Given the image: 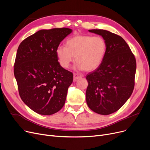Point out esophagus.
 Returning a JSON list of instances; mask_svg holds the SVG:
<instances>
[{
    "label": "esophagus",
    "mask_w": 150,
    "mask_h": 150,
    "mask_svg": "<svg viewBox=\"0 0 150 150\" xmlns=\"http://www.w3.org/2000/svg\"><path fill=\"white\" fill-rule=\"evenodd\" d=\"M82 75H80V74H74V81H76L78 79H80V78H82Z\"/></svg>",
    "instance_id": "1"
}]
</instances>
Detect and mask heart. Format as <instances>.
<instances>
[{"mask_svg": "<svg viewBox=\"0 0 150 150\" xmlns=\"http://www.w3.org/2000/svg\"><path fill=\"white\" fill-rule=\"evenodd\" d=\"M66 47L59 45L56 53L61 66L69 67L75 56L76 67L79 70L93 71L98 68L105 57L107 45L100 36L79 35L66 40Z\"/></svg>", "mask_w": 150, "mask_h": 150, "instance_id": "b5f03b06", "label": "heart"}]
</instances>
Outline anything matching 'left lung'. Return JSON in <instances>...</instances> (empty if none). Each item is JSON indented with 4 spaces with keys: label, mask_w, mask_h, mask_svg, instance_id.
Returning a JSON list of instances; mask_svg holds the SVG:
<instances>
[{
    "label": "left lung",
    "mask_w": 150,
    "mask_h": 150,
    "mask_svg": "<svg viewBox=\"0 0 150 150\" xmlns=\"http://www.w3.org/2000/svg\"><path fill=\"white\" fill-rule=\"evenodd\" d=\"M101 35L107 50L100 66L86 75V102L93 112L103 115L118 110L134 88L136 60L125 40L103 29L89 30Z\"/></svg>",
    "instance_id": "obj_1"
}]
</instances>
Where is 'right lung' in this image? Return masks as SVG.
I'll return each mask as SVG.
<instances>
[{
    "instance_id": "right-lung-1",
    "label": "right lung",
    "mask_w": 150,
    "mask_h": 150,
    "mask_svg": "<svg viewBox=\"0 0 150 150\" xmlns=\"http://www.w3.org/2000/svg\"><path fill=\"white\" fill-rule=\"evenodd\" d=\"M71 31L66 28L40 30L19 45L14 65L19 94L38 114L53 115L66 102L74 75L61 66L56 50Z\"/></svg>"
}]
</instances>
